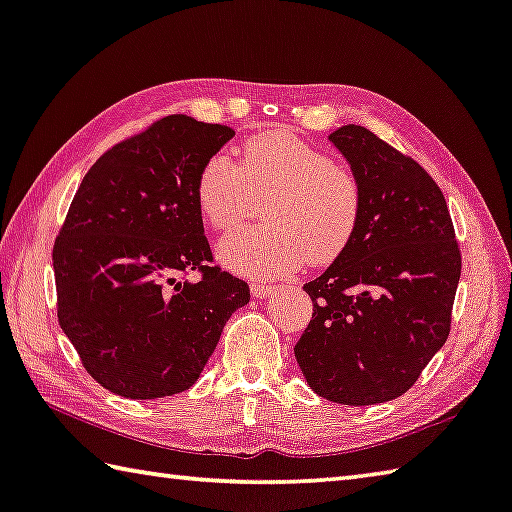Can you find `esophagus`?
<instances>
[{
  "instance_id": "esophagus-1",
  "label": "esophagus",
  "mask_w": 512,
  "mask_h": 512,
  "mask_svg": "<svg viewBox=\"0 0 512 512\" xmlns=\"http://www.w3.org/2000/svg\"><path fill=\"white\" fill-rule=\"evenodd\" d=\"M250 291H253V297H271L275 291H277V286H268V284H250Z\"/></svg>"
}]
</instances>
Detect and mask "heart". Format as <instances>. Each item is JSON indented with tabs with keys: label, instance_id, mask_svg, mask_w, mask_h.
<instances>
[{
	"label": "heart",
	"instance_id": "1",
	"mask_svg": "<svg viewBox=\"0 0 512 512\" xmlns=\"http://www.w3.org/2000/svg\"><path fill=\"white\" fill-rule=\"evenodd\" d=\"M266 228L239 230L219 241L217 255L230 271L280 277L304 262L329 264L356 237L362 217L358 176L286 129L250 136L237 150L203 163L194 201L199 215L219 232L246 219L250 197H264Z\"/></svg>",
	"mask_w": 512,
	"mask_h": 512
}]
</instances>
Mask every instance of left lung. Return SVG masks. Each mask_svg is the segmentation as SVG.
<instances>
[{"mask_svg":"<svg viewBox=\"0 0 512 512\" xmlns=\"http://www.w3.org/2000/svg\"><path fill=\"white\" fill-rule=\"evenodd\" d=\"M362 188L349 248L304 286L313 320L295 358L315 394L340 405L394 401L450 333L461 253L439 185L360 125L329 134Z\"/></svg>","mask_w":512,"mask_h":512,"instance_id":"obj_1","label":"left lung"}]
</instances>
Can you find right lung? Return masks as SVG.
<instances>
[{
	"label": "right lung",
	"mask_w": 512,
	"mask_h": 512,
	"mask_svg": "<svg viewBox=\"0 0 512 512\" xmlns=\"http://www.w3.org/2000/svg\"><path fill=\"white\" fill-rule=\"evenodd\" d=\"M235 136L167 116L91 165L53 248L58 320L91 378L147 401L194 385L244 280L212 259L194 201L199 170ZM199 270V283L180 275Z\"/></svg>",
	"instance_id": "right-lung-1"
}]
</instances>
